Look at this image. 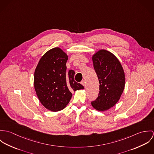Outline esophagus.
Masks as SVG:
<instances>
[{
    "instance_id": "esophagus-1",
    "label": "esophagus",
    "mask_w": 154,
    "mask_h": 154,
    "mask_svg": "<svg viewBox=\"0 0 154 154\" xmlns=\"http://www.w3.org/2000/svg\"><path fill=\"white\" fill-rule=\"evenodd\" d=\"M81 83V84H82V85H84V86H85V81H84V80L82 81Z\"/></svg>"
}]
</instances>
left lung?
I'll list each match as a JSON object with an SVG mask.
<instances>
[{
    "label": "left lung",
    "mask_w": 154,
    "mask_h": 154,
    "mask_svg": "<svg viewBox=\"0 0 154 154\" xmlns=\"http://www.w3.org/2000/svg\"><path fill=\"white\" fill-rule=\"evenodd\" d=\"M92 61L100 85L98 96L91 104L96 110L105 111L119 100L125 85V72L117 58L106 50L96 53Z\"/></svg>",
    "instance_id": "left-lung-1"
}]
</instances>
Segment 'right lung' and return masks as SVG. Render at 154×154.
<instances>
[{
    "instance_id": "1",
    "label": "right lung",
    "mask_w": 154,
    "mask_h": 154,
    "mask_svg": "<svg viewBox=\"0 0 154 154\" xmlns=\"http://www.w3.org/2000/svg\"><path fill=\"white\" fill-rule=\"evenodd\" d=\"M68 56L59 47L46 52L40 60L34 72V88L44 107L53 111L65 108L72 91L84 87L74 79L75 71L66 72Z\"/></svg>"
}]
</instances>
